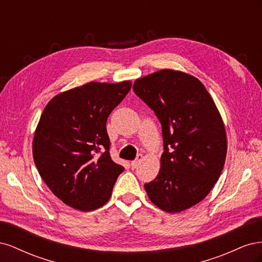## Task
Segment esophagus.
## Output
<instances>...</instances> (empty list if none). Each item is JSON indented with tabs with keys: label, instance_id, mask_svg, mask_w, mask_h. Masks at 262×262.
Masks as SVG:
<instances>
[{
	"label": "esophagus",
	"instance_id": "34e87169",
	"mask_svg": "<svg viewBox=\"0 0 262 262\" xmlns=\"http://www.w3.org/2000/svg\"><path fill=\"white\" fill-rule=\"evenodd\" d=\"M142 160H143V156H142V154H139V155L137 156L136 160H134V161L131 163V167H132V168H137L138 165L141 163Z\"/></svg>",
	"mask_w": 262,
	"mask_h": 262
}]
</instances>
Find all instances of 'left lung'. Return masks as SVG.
Returning <instances> with one entry per match:
<instances>
[{
    "mask_svg": "<svg viewBox=\"0 0 262 262\" xmlns=\"http://www.w3.org/2000/svg\"><path fill=\"white\" fill-rule=\"evenodd\" d=\"M133 91L162 125L161 169L144 185L149 200L170 213L193 207L211 191L225 163L226 133L215 104L198 78L173 70L139 78Z\"/></svg>",
    "mask_w": 262,
    "mask_h": 262,
    "instance_id": "1",
    "label": "left lung"
}]
</instances>
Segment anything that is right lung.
Masks as SVG:
<instances>
[{
  "label": "right lung",
  "mask_w": 262,
  "mask_h": 262,
  "mask_svg": "<svg viewBox=\"0 0 262 262\" xmlns=\"http://www.w3.org/2000/svg\"><path fill=\"white\" fill-rule=\"evenodd\" d=\"M132 83L91 82L53 97L33 141L36 167L52 193L80 211L102 207L124 170L110 157L106 122Z\"/></svg>",
  "instance_id": "1"
}]
</instances>
